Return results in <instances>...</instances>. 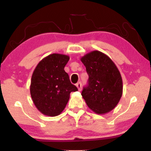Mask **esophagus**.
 <instances>
[{"instance_id":"obj_1","label":"esophagus","mask_w":151,"mask_h":151,"mask_svg":"<svg viewBox=\"0 0 151 151\" xmlns=\"http://www.w3.org/2000/svg\"><path fill=\"white\" fill-rule=\"evenodd\" d=\"M76 87L78 88V89L79 91L81 90V87H82V84H81V82H78V83H76Z\"/></svg>"}]
</instances>
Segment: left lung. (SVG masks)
Instances as JSON below:
<instances>
[{
    "mask_svg": "<svg viewBox=\"0 0 151 151\" xmlns=\"http://www.w3.org/2000/svg\"><path fill=\"white\" fill-rule=\"evenodd\" d=\"M88 75V85L82 96L87 106L96 114H105L115 108L122 94L119 70L108 56L94 50L81 58Z\"/></svg>",
    "mask_w": 151,
    "mask_h": 151,
    "instance_id": "left-lung-1",
    "label": "left lung"
}]
</instances>
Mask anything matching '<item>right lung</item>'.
<instances>
[{
	"label": "right lung",
	"mask_w": 151,
	"mask_h": 151,
	"mask_svg": "<svg viewBox=\"0 0 151 151\" xmlns=\"http://www.w3.org/2000/svg\"><path fill=\"white\" fill-rule=\"evenodd\" d=\"M69 58L65 55H50L40 61L32 73L30 95L36 107L45 115H59L69 100L70 93L78 91L64 70Z\"/></svg>",
	"instance_id": "right-lung-1"
}]
</instances>
